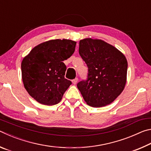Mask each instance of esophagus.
Returning a JSON list of instances; mask_svg holds the SVG:
<instances>
[{
    "label": "esophagus",
    "instance_id": "obj_1",
    "mask_svg": "<svg viewBox=\"0 0 151 151\" xmlns=\"http://www.w3.org/2000/svg\"><path fill=\"white\" fill-rule=\"evenodd\" d=\"M78 78H75V79H73V80L72 81V82H73V83L74 84V85H76V83H77V82H78Z\"/></svg>",
    "mask_w": 151,
    "mask_h": 151
}]
</instances>
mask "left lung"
<instances>
[{
	"mask_svg": "<svg viewBox=\"0 0 151 151\" xmlns=\"http://www.w3.org/2000/svg\"><path fill=\"white\" fill-rule=\"evenodd\" d=\"M78 52L88 66L87 78L77 84L84 100L93 107L111 104L126 84L128 63L124 55L103 40L91 39L80 40Z\"/></svg>",
	"mask_w": 151,
	"mask_h": 151,
	"instance_id": "8db88e82",
	"label": "left lung"
}]
</instances>
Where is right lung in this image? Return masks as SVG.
Listing matches in <instances>:
<instances>
[{"label": "right lung", "mask_w": 151, "mask_h": 151, "mask_svg": "<svg viewBox=\"0 0 151 151\" xmlns=\"http://www.w3.org/2000/svg\"><path fill=\"white\" fill-rule=\"evenodd\" d=\"M76 42L56 39L33 48L22 61L24 88L33 99L46 105H54L72 84L65 78L66 66L63 61L75 52Z\"/></svg>", "instance_id": "obj_1"}]
</instances>
